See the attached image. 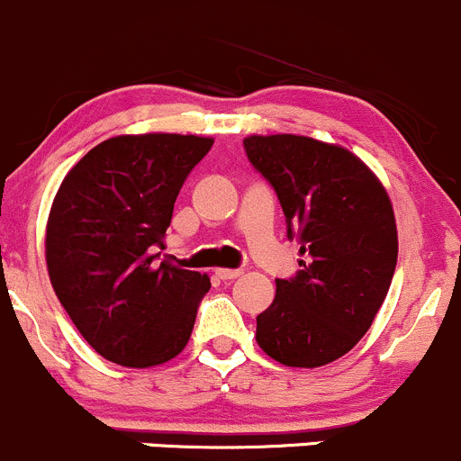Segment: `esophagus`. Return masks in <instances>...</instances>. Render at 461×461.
<instances>
[{
	"instance_id": "esophagus-1",
	"label": "esophagus",
	"mask_w": 461,
	"mask_h": 461,
	"mask_svg": "<svg viewBox=\"0 0 461 461\" xmlns=\"http://www.w3.org/2000/svg\"><path fill=\"white\" fill-rule=\"evenodd\" d=\"M243 274V269H230V267H218L216 269V276L221 281H231V278H239Z\"/></svg>"
}]
</instances>
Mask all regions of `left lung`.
Returning <instances> with one entry per match:
<instances>
[{
    "instance_id": "obj_1",
    "label": "left lung",
    "mask_w": 461,
    "mask_h": 461,
    "mask_svg": "<svg viewBox=\"0 0 461 461\" xmlns=\"http://www.w3.org/2000/svg\"><path fill=\"white\" fill-rule=\"evenodd\" d=\"M243 144L305 257L294 278H276L272 305L257 317V343L290 368L328 366L368 332L390 290L399 249L393 203L375 171L341 144L294 133Z\"/></svg>"
}]
</instances>
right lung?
<instances>
[{
    "label": "right lung",
    "instance_id": "right-lung-1",
    "mask_svg": "<svg viewBox=\"0 0 461 461\" xmlns=\"http://www.w3.org/2000/svg\"><path fill=\"white\" fill-rule=\"evenodd\" d=\"M213 138L180 133L115 136L64 176L46 222V267L59 303L88 346L127 368L178 357L207 274L162 260L174 203Z\"/></svg>",
    "mask_w": 461,
    "mask_h": 461
}]
</instances>
